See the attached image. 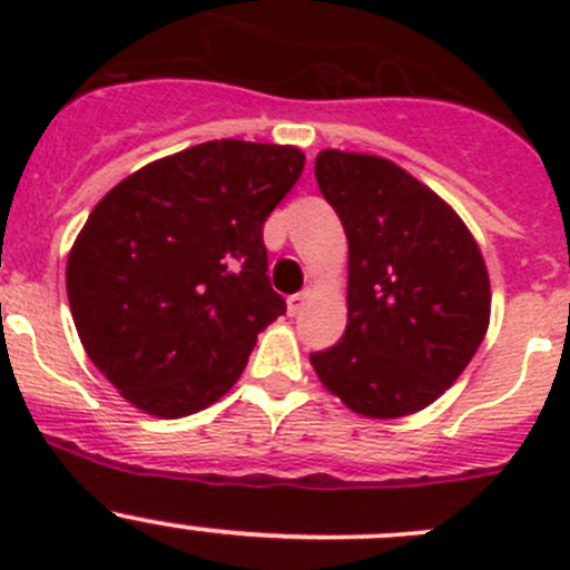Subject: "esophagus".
<instances>
[{
  "instance_id": "obj_1",
  "label": "esophagus",
  "mask_w": 570,
  "mask_h": 570,
  "mask_svg": "<svg viewBox=\"0 0 570 570\" xmlns=\"http://www.w3.org/2000/svg\"><path fill=\"white\" fill-rule=\"evenodd\" d=\"M306 303H308V289L297 292V295H289V301H286V306H289L292 317H297V314H301L303 308H306Z\"/></svg>"
}]
</instances>
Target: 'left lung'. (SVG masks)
Listing matches in <instances>:
<instances>
[{
	"instance_id": "obj_1",
	"label": "left lung",
	"mask_w": 570,
	"mask_h": 570,
	"mask_svg": "<svg viewBox=\"0 0 570 570\" xmlns=\"http://www.w3.org/2000/svg\"><path fill=\"white\" fill-rule=\"evenodd\" d=\"M314 174L350 245L347 331L312 353L314 372L361 416L422 411L488 331L482 253L461 217L389 159L322 151Z\"/></svg>"
}]
</instances>
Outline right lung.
Returning <instances> with one entry per match:
<instances>
[{
  "label": "right lung",
  "instance_id": "obj_1",
  "mask_svg": "<svg viewBox=\"0 0 570 570\" xmlns=\"http://www.w3.org/2000/svg\"><path fill=\"white\" fill-rule=\"evenodd\" d=\"M292 146L212 140L157 159L96 204L68 256L73 325L126 400L178 419L220 400L286 303L264 220L303 174Z\"/></svg>",
  "mask_w": 570,
  "mask_h": 570
}]
</instances>
